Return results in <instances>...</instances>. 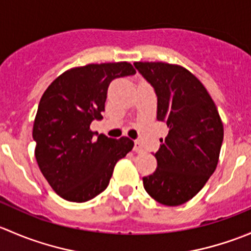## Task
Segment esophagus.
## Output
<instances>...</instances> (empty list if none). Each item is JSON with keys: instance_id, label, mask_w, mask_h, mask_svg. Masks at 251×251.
I'll return each mask as SVG.
<instances>
[{"instance_id": "34e87169", "label": "esophagus", "mask_w": 251, "mask_h": 251, "mask_svg": "<svg viewBox=\"0 0 251 251\" xmlns=\"http://www.w3.org/2000/svg\"><path fill=\"white\" fill-rule=\"evenodd\" d=\"M133 151H135L136 153H142V151H143V147H142L140 141H135V147H133Z\"/></svg>"}]
</instances>
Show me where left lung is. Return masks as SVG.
<instances>
[{"label": "left lung", "instance_id": "left-lung-1", "mask_svg": "<svg viewBox=\"0 0 251 251\" xmlns=\"http://www.w3.org/2000/svg\"><path fill=\"white\" fill-rule=\"evenodd\" d=\"M158 97L156 119L169 127L154 154L156 170L143 177L147 193L158 203L177 206L205 186L219 163L224 125L203 83L181 65L136 62Z\"/></svg>", "mask_w": 251, "mask_h": 251}]
</instances>
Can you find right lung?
<instances>
[{"label": "right lung", "instance_id": "obj_1", "mask_svg": "<svg viewBox=\"0 0 251 251\" xmlns=\"http://www.w3.org/2000/svg\"><path fill=\"white\" fill-rule=\"evenodd\" d=\"M136 74L127 62L87 64L59 75L42 95L32 128L35 158L53 191L83 203L108 187L114 166L133 148L128 137L97 135L90 128L102 119L109 83Z\"/></svg>", "mask_w": 251, "mask_h": 251}]
</instances>
